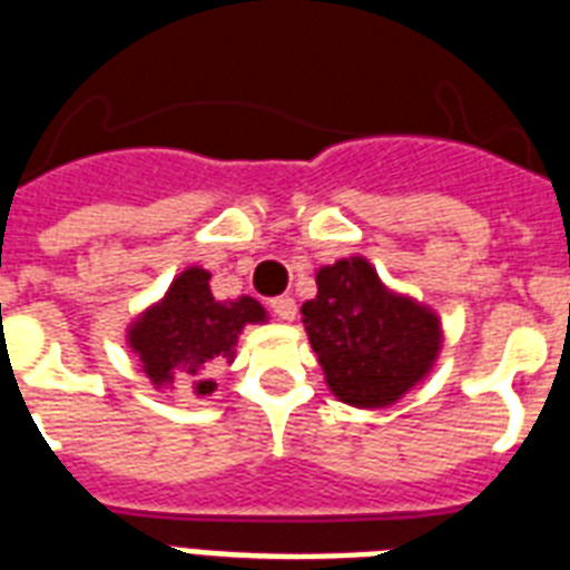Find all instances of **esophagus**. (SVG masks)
<instances>
[{
  "instance_id": "esophagus-1",
  "label": "esophagus",
  "mask_w": 570,
  "mask_h": 570,
  "mask_svg": "<svg viewBox=\"0 0 570 570\" xmlns=\"http://www.w3.org/2000/svg\"><path fill=\"white\" fill-rule=\"evenodd\" d=\"M272 313H275L281 322H293L295 313H298V307H295V301L289 298V295H281V298H272L269 301Z\"/></svg>"
}]
</instances>
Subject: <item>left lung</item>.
<instances>
[{"instance_id":"1","label":"left lung","mask_w":570,"mask_h":570,"mask_svg":"<svg viewBox=\"0 0 570 570\" xmlns=\"http://www.w3.org/2000/svg\"><path fill=\"white\" fill-rule=\"evenodd\" d=\"M316 286V298L301 307V322L342 404L381 410L428 377L442 348L433 309L392 293L365 257L322 266Z\"/></svg>"}]
</instances>
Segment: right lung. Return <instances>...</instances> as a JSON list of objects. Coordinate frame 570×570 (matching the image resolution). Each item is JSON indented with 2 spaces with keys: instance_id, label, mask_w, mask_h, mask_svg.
<instances>
[{
  "instance_id": "add662e5",
  "label": "right lung",
  "mask_w": 570,
  "mask_h": 570,
  "mask_svg": "<svg viewBox=\"0 0 570 570\" xmlns=\"http://www.w3.org/2000/svg\"><path fill=\"white\" fill-rule=\"evenodd\" d=\"M266 322L261 301H216L210 272L189 266L175 277L166 295L128 327V345L140 357L142 374L155 390H184L210 395V372L222 360H234L245 325Z\"/></svg>"
}]
</instances>
